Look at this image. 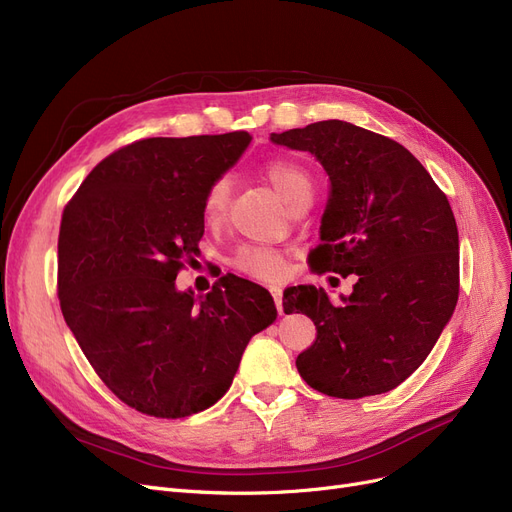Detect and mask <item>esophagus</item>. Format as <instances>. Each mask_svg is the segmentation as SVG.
Returning <instances> with one entry per match:
<instances>
[{"instance_id":"esophagus-1","label":"esophagus","mask_w":512,"mask_h":512,"mask_svg":"<svg viewBox=\"0 0 512 512\" xmlns=\"http://www.w3.org/2000/svg\"><path fill=\"white\" fill-rule=\"evenodd\" d=\"M270 293H272V297H274V303H276V309H278V314L282 316L284 314V307H282V291L280 288H270Z\"/></svg>"}]
</instances>
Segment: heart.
<instances>
[{
	"instance_id": "1",
	"label": "heart",
	"mask_w": 512,
	"mask_h": 512,
	"mask_svg": "<svg viewBox=\"0 0 512 512\" xmlns=\"http://www.w3.org/2000/svg\"><path fill=\"white\" fill-rule=\"evenodd\" d=\"M265 175L276 188V192L291 205L293 198L303 190H311L307 171L293 161H272L265 165ZM230 203V180L219 175L207 186L203 196V221L209 228H217L224 221ZM232 265L249 278L257 280H280L286 272V257L278 249L270 247H242L232 257Z\"/></svg>"
}]
</instances>
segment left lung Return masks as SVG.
Here are the masks:
<instances>
[{
	"instance_id": "1",
	"label": "left lung",
	"mask_w": 512,
	"mask_h": 512,
	"mask_svg": "<svg viewBox=\"0 0 512 512\" xmlns=\"http://www.w3.org/2000/svg\"><path fill=\"white\" fill-rule=\"evenodd\" d=\"M272 142L316 154L330 177L311 272L358 276L341 305L316 286L284 291V314H305L318 332L297 355L301 379L341 399L387 393L427 360L454 314L460 255L448 196L402 144L345 121Z\"/></svg>"
}]
</instances>
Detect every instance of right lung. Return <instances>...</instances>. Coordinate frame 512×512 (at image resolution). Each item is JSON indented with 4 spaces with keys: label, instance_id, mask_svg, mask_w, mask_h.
I'll list each match as a JSON object with an SVG mask.
<instances>
[{
    "label": "right lung",
    "instance_id": "right-lung-1",
    "mask_svg": "<svg viewBox=\"0 0 512 512\" xmlns=\"http://www.w3.org/2000/svg\"><path fill=\"white\" fill-rule=\"evenodd\" d=\"M249 142L247 131L136 140L100 161L62 211V316L100 381L142 414L213 406L244 347L276 320L272 295L234 274L201 299L175 288L201 253L207 186Z\"/></svg>",
    "mask_w": 512,
    "mask_h": 512
}]
</instances>
